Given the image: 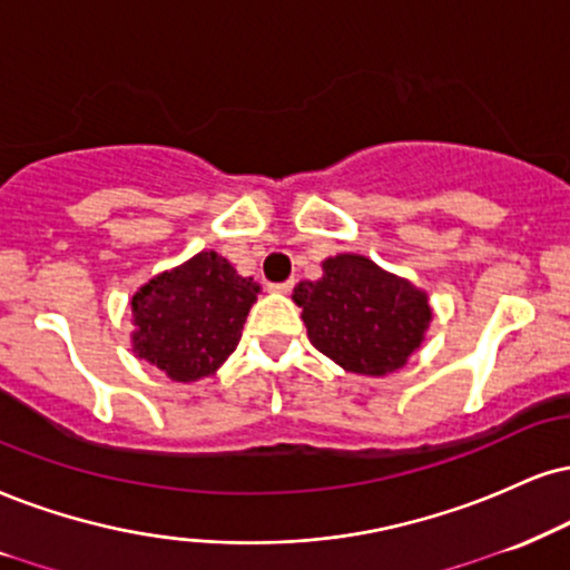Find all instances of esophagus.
<instances>
[{
    "instance_id": "esophagus-1",
    "label": "esophagus",
    "mask_w": 570,
    "mask_h": 570,
    "mask_svg": "<svg viewBox=\"0 0 570 570\" xmlns=\"http://www.w3.org/2000/svg\"><path fill=\"white\" fill-rule=\"evenodd\" d=\"M293 285H296V279H287V283H274V285H269V291H274V293H291Z\"/></svg>"
}]
</instances>
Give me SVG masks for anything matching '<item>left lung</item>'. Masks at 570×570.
<instances>
[{"label": "left lung", "instance_id": "left-lung-1", "mask_svg": "<svg viewBox=\"0 0 570 570\" xmlns=\"http://www.w3.org/2000/svg\"><path fill=\"white\" fill-rule=\"evenodd\" d=\"M322 272L317 283L293 287L312 346L356 375L402 370L431 325L425 291L360 253H338Z\"/></svg>", "mask_w": 570, "mask_h": 570}]
</instances>
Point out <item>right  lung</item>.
<instances>
[{"mask_svg":"<svg viewBox=\"0 0 570 570\" xmlns=\"http://www.w3.org/2000/svg\"><path fill=\"white\" fill-rule=\"evenodd\" d=\"M258 285L216 250L158 274L131 298V348L171 381L214 375L237 348Z\"/></svg>","mask_w":570,"mask_h":570,"instance_id":"1","label":"right lung"}]
</instances>
